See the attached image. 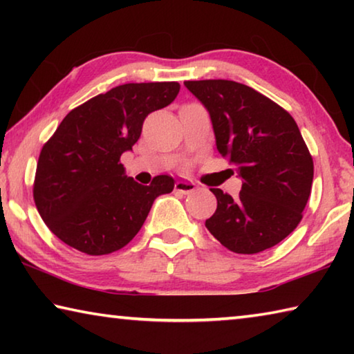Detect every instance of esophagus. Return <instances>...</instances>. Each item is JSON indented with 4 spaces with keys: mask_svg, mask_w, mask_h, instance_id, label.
<instances>
[{
    "mask_svg": "<svg viewBox=\"0 0 354 354\" xmlns=\"http://www.w3.org/2000/svg\"><path fill=\"white\" fill-rule=\"evenodd\" d=\"M195 189L196 185L190 181H185V179H179L175 184V190L181 192V194H190V192H194Z\"/></svg>",
    "mask_w": 354,
    "mask_h": 354,
    "instance_id": "1",
    "label": "esophagus"
}]
</instances>
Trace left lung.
<instances>
[{"label":"left lung","instance_id":"obj_1","mask_svg":"<svg viewBox=\"0 0 354 354\" xmlns=\"http://www.w3.org/2000/svg\"><path fill=\"white\" fill-rule=\"evenodd\" d=\"M184 86L207 109L218 153L242 178L237 198L211 189L217 211L206 227L239 254L274 247L301 221L313 187V156L295 120L241 82L205 80Z\"/></svg>","mask_w":354,"mask_h":354}]
</instances>
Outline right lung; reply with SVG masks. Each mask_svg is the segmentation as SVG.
Listing matches in <instances>:
<instances>
[{"label":"right lung","mask_w":354,"mask_h":354,"mask_svg":"<svg viewBox=\"0 0 354 354\" xmlns=\"http://www.w3.org/2000/svg\"><path fill=\"white\" fill-rule=\"evenodd\" d=\"M178 92V82L123 84L67 113L41 148L34 181L35 206L53 234L91 256L133 241L175 179L159 175L142 185L124 175L120 158L139 140L148 113Z\"/></svg>","instance_id":"obj_1"}]
</instances>
